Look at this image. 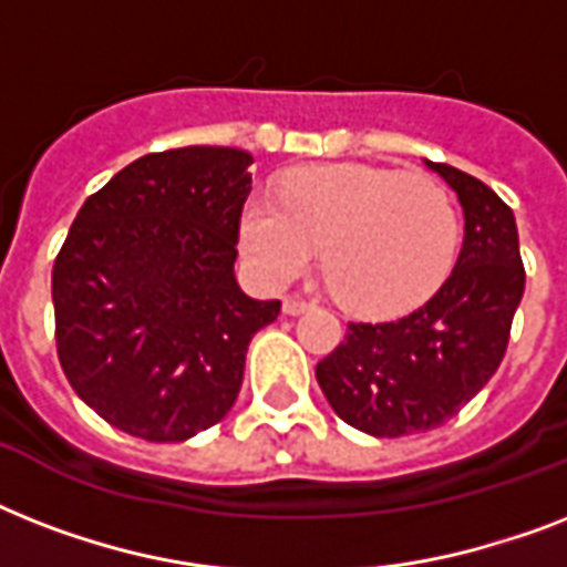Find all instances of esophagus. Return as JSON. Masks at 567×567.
<instances>
[{"label": "esophagus", "instance_id": "obj_1", "mask_svg": "<svg viewBox=\"0 0 567 567\" xmlns=\"http://www.w3.org/2000/svg\"><path fill=\"white\" fill-rule=\"evenodd\" d=\"M311 302L306 300H297V297H288V300L282 302V311L288 315V318H297V315H302V311H309Z\"/></svg>", "mask_w": 567, "mask_h": 567}]
</instances>
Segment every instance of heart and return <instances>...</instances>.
<instances>
[{
    "mask_svg": "<svg viewBox=\"0 0 567 567\" xmlns=\"http://www.w3.org/2000/svg\"><path fill=\"white\" fill-rule=\"evenodd\" d=\"M458 212L430 176L371 164H311L240 208V249L265 282H288L315 261L347 309L391 318L430 300L458 252Z\"/></svg>",
    "mask_w": 567,
    "mask_h": 567,
    "instance_id": "1",
    "label": "heart"
}]
</instances>
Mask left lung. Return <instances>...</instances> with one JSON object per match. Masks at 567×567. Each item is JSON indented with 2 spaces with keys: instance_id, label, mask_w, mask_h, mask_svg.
<instances>
[{
  "instance_id": "left-lung-1",
  "label": "left lung",
  "mask_w": 567,
  "mask_h": 567,
  "mask_svg": "<svg viewBox=\"0 0 567 567\" xmlns=\"http://www.w3.org/2000/svg\"><path fill=\"white\" fill-rule=\"evenodd\" d=\"M458 196L465 238L453 274L421 309L385 323H350L315 377L341 421L400 439L450 421L501 368L524 297L515 214L474 176L426 162Z\"/></svg>"
}]
</instances>
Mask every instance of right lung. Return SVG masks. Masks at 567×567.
<instances>
[{
  "mask_svg": "<svg viewBox=\"0 0 567 567\" xmlns=\"http://www.w3.org/2000/svg\"><path fill=\"white\" fill-rule=\"evenodd\" d=\"M249 164L235 146L144 155L84 199L58 252L61 368L128 435L188 441L223 421L249 341L282 309L235 279Z\"/></svg>",
  "mask_w": 567,
  "mask_h": 567,
  "instance_id": "obj_1",
  "label": "right lung"
}]
</instances>
